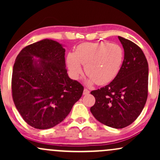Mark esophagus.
Listing matches in <instances>:
<instances>
[{
	"mask_svg": "<svg viewBox=\"0 0 160 160\" xmlns=\"http://www.w3.org/2000/svg\"><path fill=\"white\" fill-rule=\"evenodd\" d=\"M89 93V91L87 89H84L83 90V95H88Z\"/></svg>",
	"mask_w": 160,
	"mask_h": 160,
	"instance_id": "obj_1",
	"label": "esophagus"
}]
</instances>
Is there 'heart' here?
<instances>
[{"label":"heart","mask_w":160,"mask_h":160,"mask_svg":"<svg viewBox=\"0 0 160 160\" xmlns=\"http://www.w3.org/2000/svg\"><path fill=\"white\" fill-rule=\"evenodd\" d=\"M124 59V51L117 43L108 42L83 43L74 52L67 56V65L71 76L78 79L82 74L81 65L89 77V83L104 85L114 80Z\"/></svg>","instance_id":"obj_1"}]
</instances>
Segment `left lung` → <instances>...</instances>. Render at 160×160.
I'll return each mask as SVG.
<instances>
[{
    "label": "left lung",
    "mask_w": 160,
    "mask_h": 160,
    "mask_svg": "<svg viewBox=\"0 0 160 160\" xmlns=\"http://www.w3.org/2000/svg\"><path fill=\"white\" fill-rule=\"evenodd\" d=\"M118 38L124 49L122 67L108 85L91 92L95 103L90 111L102 123L122 128L136 120L146 104L148 63L138 46L122 37Z\"/></svg>",
    "instance_id": "left-lung-1"
}]
</instances>
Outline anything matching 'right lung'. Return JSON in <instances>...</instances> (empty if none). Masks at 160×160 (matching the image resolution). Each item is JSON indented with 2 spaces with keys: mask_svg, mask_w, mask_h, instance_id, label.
Returning a JSON list of instances; mask_svg holds the SVG:
<instances>
[{
  "mask_svg": "<svg viewBox=\"0 0 160 160\" xmlns=\"http://www.w3.org/2000/svg\"><path fill=\"white\" fill-rule=\"evenodd\" d=\"M65 52L61 43L44 39L25 47L16 57L12 99L23 120L32 127H54L82 96L83 86L67 74Z\"/></svg>",
  "mask_w": 160,
  "mask_h": 160,
  "instance_id": "add662e5",
  "label": "right lung"
}]
</instances>
